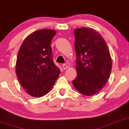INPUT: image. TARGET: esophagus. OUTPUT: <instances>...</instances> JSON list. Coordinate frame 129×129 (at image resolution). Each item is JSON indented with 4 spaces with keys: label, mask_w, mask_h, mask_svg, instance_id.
I'll list each match as a JSON object with an SVG mask.
<instances>
[{
    "label": "esophagus",
    "mask_w": 129,
    "mask_h": 129,
    "mask_svg": "<svg viewBox=\"0 0 129 129\" xmlns=\"http://www.w3.org/2000/svg\"><path fill=\"white\" fill-rule=\"evenodd\" d=\"M62 67H63V70H66V69H67V68H68V66H67V65L64 64V63H63V64H62Z\"/></svg>",
    "instance_id": "34e87169"
}]
</instances>
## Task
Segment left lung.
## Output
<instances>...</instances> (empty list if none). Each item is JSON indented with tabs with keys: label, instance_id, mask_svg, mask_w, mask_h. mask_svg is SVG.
<instances>
[{
	"label": "left lung",
	"instance_id": "8db88e82",
	"mask_svg": "<svg viewBox=\"0 0 129 129\" xmlns=\"http://www.w3.org/2000/svg\"><path fill=\"white\" fill-rule=\"evenodd\" d=\"M74 35L77 76L73 84L80 93L92 95L104 86L110 75L112 61L109 49L94 29L77 28Z\"/></svg>",
	"mask_w": 129,
	"mask_h": 129
}]
</instances>
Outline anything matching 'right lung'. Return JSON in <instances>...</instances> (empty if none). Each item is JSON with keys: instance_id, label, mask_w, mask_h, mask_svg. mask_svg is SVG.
I'll return each mask as SVG.
<instances>
[{"instance_id": "right-lung-1", "label": "right lung", "mask_w": 129, "mask_h": 129, "mask_svg": "<svg viewBox=\"0 0 129 129\" xmlns=\"http://www.w3.org/2000/svg\"><path fill=\"white\" fill-rule=\"evenodd\" d=\"M56 31L40 29L29 34L19 49L16 73L26 92L34 97L46 95L60 73L52 59L51 41Z\"/></svg>"}]
</instances>
